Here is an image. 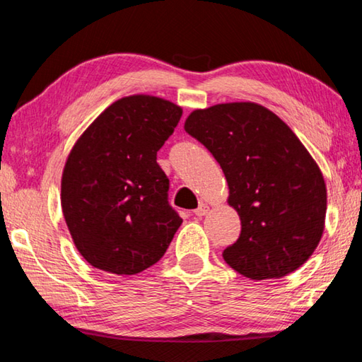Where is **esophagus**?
Wrapping results in <instances>:
<instances>
[{
    "mask_svg": "<svg viewBox=\"0 0 362 362\" xmlns=\"http://www.w3.org/2000/svg\"><path fill=\"white\" fill-rule=\"evenodd\" d=\"M208 211H210V206L205 205V204H200L197 210H194V214H195V216H200L202 218V216H205Z\"/></svg>",
    "mask_w": 362,
    "mask_h": 362,
    "instance_id": "obj_1",
    "label": "esophagus"
}]
</instances>
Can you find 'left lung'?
Instances as JSON below:
<instances>
[{
  "mask_svg": "<svg viewBox=\"0 0 362 362\" xmlns=\"http://www.w3.org/2000/svg\"><path fill=\"white\" fill-rule=\"evenodd\" d=\"M185 130L223 168L242 233L223 252L251 280L286 276L308 261L325 232L327 191L305 146L267 107L221 103L189 114Z\"/></svg>",
  "mask_w": 362,
  "mask_h": 362,
  "instance_id": "obj_1",
  "label": "left lung"
}]
</instances>
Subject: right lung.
I'll list each match as a JSON object with an SVG mask.
<instances>
[{
    "instance_id": "obj_1",
    "label": "right lung",
    "mask_w": 362,
    "mask_h": 362,
    "mask_svg": "<svg viewBox=\"0 0 362 362\" xmlns=\"http://www.w3.org/2000/svg\"><path fill=\"white\" fill-rule=\"evenodd\" d=\"M181 116L168 100L130 95L74 143L62 175V210L76 248L95 269L135 275L167 251L182 219L168 205L157 151Z\"/></svg>"
}]
</instances>
